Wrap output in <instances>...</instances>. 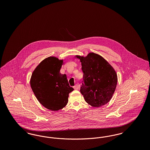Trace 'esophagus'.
<instances>
[{
	"label": "esophagus",
	"instance_id": "esophagus-1",
	"mask_svg": "<svg viewBox=\"0 0 150 150\" xmlns=\"http://www.w3.org/2000/svg\"><path fill=\"white\" fill-rule=\"evenodd\" d=\"M74 88L75 90H79V86L78 84H76L75 86H74Z\"/></svg>",
	"mask_w": 150,
	"mask_h": 150
}]
</instances>
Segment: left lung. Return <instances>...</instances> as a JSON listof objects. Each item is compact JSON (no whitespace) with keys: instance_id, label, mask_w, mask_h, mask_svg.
<instances>
[{"instance_id":"8db88e82","label":"left lung","mask_w":150,"mask_h":150,"mask_svg":"<svg viewBox=\"0 0 150 150\" xmlns=\"http://www.w3.org/2000/svg\"><path fill=\"white\" fill-rule=\"evenodd\" d=\"M81 63L83 82L80 93L86 102L94 107L107 103L114 94L117 83L114 69L99 54L89 53L86 57L76 56Z\"/></svg>"}]
</instances>
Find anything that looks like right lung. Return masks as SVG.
<instances>
[{"label": "right lung", "instance_id": "add662e5", "mask_svg": "<svg viewBox=\"0 0 150 150\" xmlns=\"http://www.w3.org/2000/svg\"><path fill=\"white\" fill-rule=\"evenodd\" d=\"M63 61L53 56L45 58L36 66L30 79L31 88L37 100L51 111L65 107L69 93L74 91L66 75L60 73Z\"/></svg>", "mask_w": 150, "mask_h": 150}]
</instances>
